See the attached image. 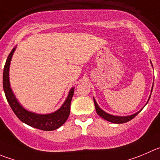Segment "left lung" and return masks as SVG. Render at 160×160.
Returning <instances> with one entry per match:
<instances>
[{
    "label": "left lung",
    "instance_id": "obj_1",
    "mask_svg": "<svg viewBox=\"0 0 160 160\" xmlns=\"http://www.w3.org/2000/svg\"><path fill=\"white\" fill-rule=\"evenodd\" d=\"M151 63H152V62H151ZM152 89H153V85H152V87L151 93H152ZM150 97H151V95L149 96V98H148V100L146 104H148V100H149ZM93 101H94V104H95L96 112H97V115H98L99 116L101 117V118H104V119L107 120V121L111 122H113V123H116V124L125 123V122H127L130 121V120L133 119V118H134V117L136 116L138 113H140V112H141V111L142 110V109H141V110H140L139 112H136V113L133 114V115H127V116H118V115H111V114H108V113H107V112H104V110H102V109L99 107V105L97 104V101H96V100L94 98H93Z\"/></svg>",
    "mask_w": 160,
    "mask_h": 160
}]
</instances>
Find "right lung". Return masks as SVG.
<instances>
[{"instance_id": "1", "label": "right lung", "mask_w": 160, "mask_h": 160, "mask_svg": "<svg viewBox=\"0 0 160 160\" xmlns=\"http://www.w3.org/2000/svg\"><path fill=\"white\" fill-rule=\"evenodd\" d=\"M16 46L14 47L9 53L3 72V88H4L6 99L11 108L12 109L16 116L22 122L30 127L45 131H52L58 129L67 121L70 115V108H71L72 97L74 95V87H72L70 89L63 104L56 112L49 114H38L27 111L21 105L20 103L16 99L12 89L11 88L10 81H9V68H10L11 60L12 58L14 52L16 51Z\"/></svg>"}]
</instances>
